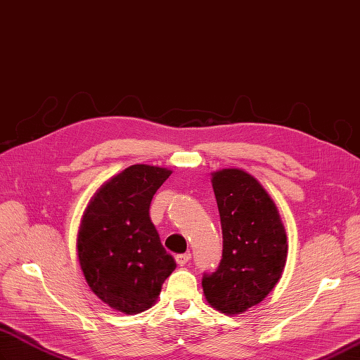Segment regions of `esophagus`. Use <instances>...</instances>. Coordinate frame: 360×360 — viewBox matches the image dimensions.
Returning <instances> with one entry per match:
<instances>
[{"label": "esophagus", "instance_id": "esophagus-1", "mask_svg": "<svg viewBox=\"0 0 360 360\" xmlns=\"http://www.w3.org/2000/svg\"><path fill=\"white\" fill-rule=\"evenodd\" d=\"M191 260V254L190 252H186V254H179L176 255V263L179 266H186L188 262Z\"/></svg>", "mask_w": 360, "mask_h": 360}]
</instances>
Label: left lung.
<instances>
[{"label": "left lung", "instance_id": "obj_1", "mask_svg": "<svg viewBox=\"0 0 360 360\" xmlns=\"http://www.w3.org/2000/svg\"><path fill=\"white\" fill-rule=\"evenodd\" d=\"M211 182L224 250L217 269L204 274L202 288L211 307L237 315L263 301L281 278L288 237L274 200L250 173L224 169Z\"/></svg>", "mask_w": 360, "mask_h": 360}]
</instances>
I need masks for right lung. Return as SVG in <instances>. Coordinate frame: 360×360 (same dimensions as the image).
<instances>
[{
	"mask_svg": "<svg viewBox=\"0 0 360 360\" xmlns=\"http://www.w3.org/2000/svg\"><path fill=\"white\" fill-rule=\"evenodd\" d=\"M170 174L153 165H131L98 188L79 228V263L88 285L127 315L152 307L176 268L149 216L153 195Z\"/></svg>",
	"mask_w": 360,
	"mask_h": 360,
	"instance_id": "obj_1",
	"label": "right lung"
}]
</instances>
